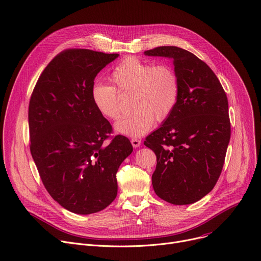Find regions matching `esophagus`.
<instances>
[{"instance_id":"esophagus-1","label":"esophagus","mask_w":261,"mask_h":261,"mask_svg":"<svg viewBox=\"0 0 261 261\" xmlns=\"http://www.w3.org/2000/svg\"><path fill=\"white\" fill-rule=\"evenodd\" d=\"M140 143H141V141L138 138H132L131 139V144H132L133 148H138L140 146Z\"/></svg>"}]
</instances>
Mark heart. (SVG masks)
I'll return each mask as SVG.
<instances>
[{"instance_id":"heart-1","label":"heart","mask_w":261,"mask_h":261,"mask_svg":"<svg viewBox=\"0 0 261 261\" xmlns=\"http://www.w3.org/2000/svg\"><path fill=\"white\" fill-rule=\"evenodd\" d=\"M110 81L120 93H131L132 113L114 125L118 134L139 137L162 122L174 110L179 98V81L168 65H155L135 57L118 63L110 74ZM109 84L94 82L90 88L91 102L98 112L109 120L120 116L116 89Z\"/></svg>"}]
</instances>
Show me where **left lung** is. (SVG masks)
I'll return each mask as SVG.
<instances>
[{
	"mask_svg": "<svg viewBox=\"0 0 261 261\" xmlns=\"http://www.w3.org/2000/svg\"><path fill=\"white\" fill-rule=\"evenodd\" d=\"M145 55L173 59L179 81L174 110L144 141L157 157L153 188L171 204H193L223 170L231 135L226 92L212 69L184 49L164 45Z\"/></svg>",
	"mask_w": 261,
	"mask_h": 261,
	"instance_id": "obj_1",
	"label": "left lung"
}]
</instances>
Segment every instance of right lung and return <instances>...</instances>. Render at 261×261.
I'll return each mask as SVG.
<instances>
[{"mask_svg":"<svg viewBox=\"0 0 261 261\" xmlns=\"http://www.w3.org/2000/svg\"><path fill=\"white\" fill-rule=\"evenodd\" d=\"M118 54L69 49L43 69L29 103L30 151L41 181L63 208L90 215L117 195L116 173L132 153L130 140L112 132L94 108V78Z\"/></svg>","mask_w":261,"mask_h":261,"instance_id":"right-lung-1","label":"right lung"}]
</instances>
